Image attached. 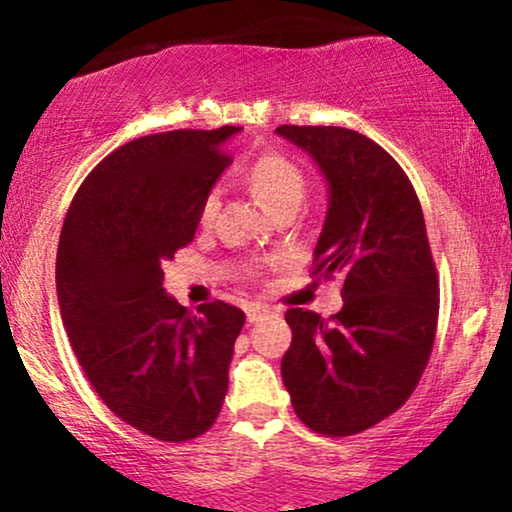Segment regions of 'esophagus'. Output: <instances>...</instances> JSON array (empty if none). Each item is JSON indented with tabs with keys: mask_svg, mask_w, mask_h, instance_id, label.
Instances as JSON below:
<instances>
[{
	"mask_svg": "<svg viewBox=\"0 0 512 512\" xmlns=\"http://www.w3.org/2000/svg\"><path fill=\"white\" fill-rule=\"evenodd\" d=\"M268 312H270L268 305H249V310H247L249 324H256V321L261 319V317H265V314H268Z\"/></svg>",
	"mask_w": 512,
	"mask_h": 512,
	"instance_id": "34e87169",
	"label": "esophagus"
}]
</instances>
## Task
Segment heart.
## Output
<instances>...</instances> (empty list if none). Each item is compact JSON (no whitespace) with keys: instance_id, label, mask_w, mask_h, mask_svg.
Returning <instances> with one entry per match:
<instances>
[{"instance_id":"1","label":"heart","mask_w":512,"mask_h":512,"mask_svg":"<svg viewBox=\"0 0 512 512\" xmlns=\"http://www.w3.org/2000/svg\"><path fill=\"white\" fill-rule=\"evenodd\" d=\"M247 179L268 212L282 205H300L305 198L303 170L284 153L270 151L258 156L249 167ZM216 209H219V191L212 188L200 202V223L212 221Z\"/></svg>"}]
</instances>
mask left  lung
<instances>
[{
    "label": "left lung",
    "mask_w": 512,
    "mask_h": 512,
    "mask_svg": "<svg viewBox=\"0 0 512 512\" xmlns=\"http://www.w3.org/2000/svg\"><path fill=\"white\" fill-rule=\"evenodd\" d=\"M319 165L328 214L312 275L342 279L331 319L291 307L282 380L293 410L321 436H354L408 401L438 328V272L422 205L403 167L361 132L279 125Z\"/></svg>",
    "instance_id": "1"
}]
</instances>
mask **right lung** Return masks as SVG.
Segmentation results:
<instances>
[{
  "label": "right lung",
  "instance_id": "obj_1",
  "mask_svg": "<svg viewBox=\"0 0 512 512\" xmlns=\"http://www.w3.org/2000/svg\"><path fill=\"white\" fill-rule=\"evenodd\" d=\"M242 128L172 130L118 146L83 179L62 223L55 284L69 345L104 405L146 436L186 443L219 417L244 326L214 300L198 314L163 289L193 242L200 202Z\"/></svg>",
  "mask_w": 512,
  "mask_h": 512
}]
</instances>
